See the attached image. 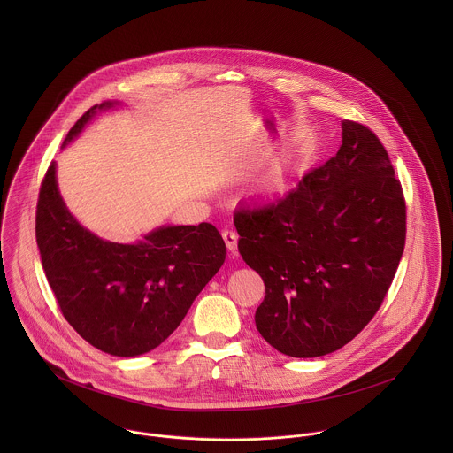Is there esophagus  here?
I'll return each instance as SVG.
<instances>
[{
	"label": "esophagus",
	"instance_id": "esophagus-1",
	"mask_svg": "<svg viewBox=\"0 0 453 453\" xmlns=\"http://www.w3.org/2000/svg\"><path fill=\"white\" fill-rule=\"evenodd\" d=\"M221 237H223V241H225L226 248H228V251L235 253V250H237V241H239L237 234H235V232H232V230H223Z\"/></svg>",
	"mask_w": 453,
	"mask_h": 453
}]
</instances>
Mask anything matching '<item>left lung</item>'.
I'll return each instance as SVG.
<instances>
[{"instance_id": "left-lung-1", "label": "left lung", "mask_w": 453, "mask_h": 453, "mask_svg": "<svg viewBox=\"0 0 453 453\" xmlns=\"http://www.w3.org/2000/svg\"><path fill=\"white\" fill-rule=\"evenodd\" d=\"M239 253L265 282L255 321L291 357L349 343L380 309L406 241V203L373 130L342 122V146L291 192L234 214Z\"/></svg>"}]
</instances>
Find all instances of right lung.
Returning a JSON list of instances; mask_svg holds the SVG:
<instances>
[{
    "label": "right lung",
    "mask_w": 453,
    "mask_h": 453,
    "mask_svg": "<svg viewBox=\"0 0 453 453\" xmlns=\"http://www.w3.org/2000/svg\"><path fill=\"white\" fill-rule=\"evenodd\" d=\"M71 127L76 137L97 110ZM36 242L47 280L73 329L96 349L132 357L158 347L185 319L196 295L226 257L211 223L162 226L137 244L103 241L67 211L56 181V162L42 181Z\"/></svg>",
    "instance_id": "obj_1"
}]
</instances>
